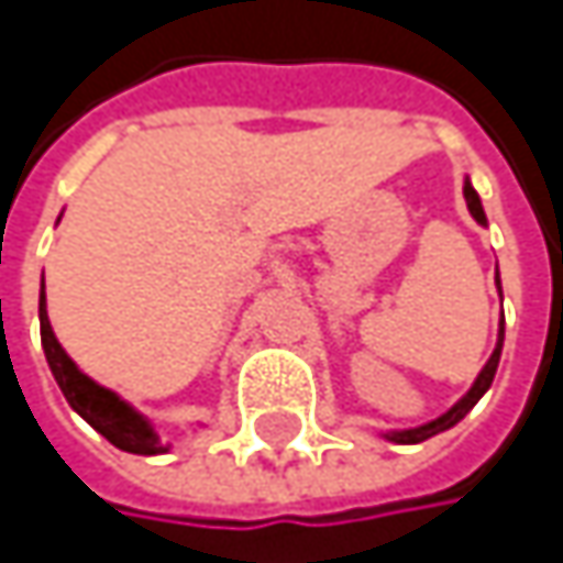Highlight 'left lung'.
I'll list each match as a JSON object with an SVG mask.
<instances>
[{"label": "left lung", "instance_id": "obj_1", "mask_svg": "<svg viewBox=\"0 0 563 563\" xmlns=\"http://www.w3.org/2000/svg\"><path fill=\"white\" fill-rule=\"evenodd\" d=\"M463 195H466V208H470V214H473L479 224H486L483 201H479V195H476V188H473L470 181L463 185ZM499 292H503V286H499ZM503 342H506V319L499 322V345H496L493 358L486 362V368L479 372L476 385L466 391V397H463V400H456L443 417H437V420H430V423H423V427H413V430H397V433H388V440H394V443H423V440H430V437H437V433H443V430L456 427V423H460V420L476 407V400L489 391V385H493V378H496V368H499V358H503Z\"/></svg>", "mask_w": 563, "mask_h": 563}]
</instances>
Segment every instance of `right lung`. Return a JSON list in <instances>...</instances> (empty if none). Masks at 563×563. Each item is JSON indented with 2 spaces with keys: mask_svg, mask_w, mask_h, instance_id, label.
<instances>
[{
  "mask_svg": "<svg viewBox=\"0 0 563 563\" xmlns=\"http://www.w3.org/2000/svg\"><path fill=\"white\" fill-rule=\"evenodd\" d=\"M38 319H42V345H45V358L52 365L57 388L64 391L67 404L97 430L103 433L117 450L126 453H140V456H156L166 453V446L159 443L156 430L120 397L107 388H100L97 382H90L84 372H77V365L67 358V352L57 345L52 322H48V309H45V283H42V299H38Z\"/></svg>",
  "mask_w": 563,
  "mask_h": 563,
  "instance_id": "1",
  "label": "right lung"
}]
</instances>
